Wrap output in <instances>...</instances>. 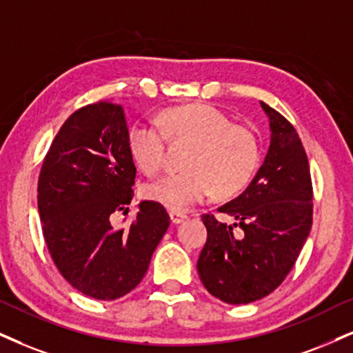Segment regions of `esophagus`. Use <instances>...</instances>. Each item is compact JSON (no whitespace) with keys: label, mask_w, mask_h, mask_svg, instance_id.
Here are the masks:
<instances>
[{"label":"esophagus","mask_w":353,"mask_h":353,"mask_svg":"<svg viewBox=\"0 0 353 353\" xmlns=\"http://www.w3.org/2000/svg\"><path fill=\"white\" fill-rule=\"evenodd\" d=\"M186 219V216L183 212H178V211H170V221H172V224H180L183 223Z\"/></svg>","instance_id":"34e87169"}]
</instances>
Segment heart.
<instances>
[{"label":"heart","instance_id":"heart-1","mask_svg":"<svg viewBox=\"0 0 353 353\" xmlns=\"http://www.w3.org/2000/svg\"><path fill=\"white\" fill-rule=\"evenodd\" d=\"M167 139L186 143L183 172L165 175L142 186V196L172 211H186L210 198L230 196L254 176L260 160L256 136L211 104L170 108L157 124L136 123L129 129L128 147L142 172L154 175L163 165Z\"/></svg>","mask_w":353,"mask_h":353}]
</instances>
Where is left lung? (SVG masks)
Returning <instances> with one entry per match:
<instances>
[{"mask_svg": "<svg viewBox=\"0 0 353 353\" xmlns=\"http://www.w3.org/2000/svg\"><path fill=\"white\" fill-rule=\"evenodd\" d=\"M270 123L262 167L242 194L221 206L225 224L203 214L208 241L198 273L212 296L229 304L262 299L281 285L296 262L312 225L310 163L296 129L260 101Z\"/></svg>", "mask_w": 353, "mask_h": 353, "instance_id": "obj_1", "label": "left lung"}]
</instances>
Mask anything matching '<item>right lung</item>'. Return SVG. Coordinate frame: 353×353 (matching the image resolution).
I'll list each match as a JSON object with an SVG mask.
<instances>
[{
    "label": "right lung",
    "instance_id": "right-lung-1",
    "mask_svg": "<svg viewBox=\"0 0 353 353\" xmlns=\"http://www.w3.org/2000/svg\"><path fill=\"white\" fill-rule=\"evenodd\" d=\"M128 134L121 104L80 108L60 128L39 175V214L52 260L73 288L103 301L142 281L170 225L162 204L142 201L129 228H112L111 216L128 212L134 196Z\"/></svg>",
    "mask_w": 353,
    "mask_h": 353
}]
</instances>
